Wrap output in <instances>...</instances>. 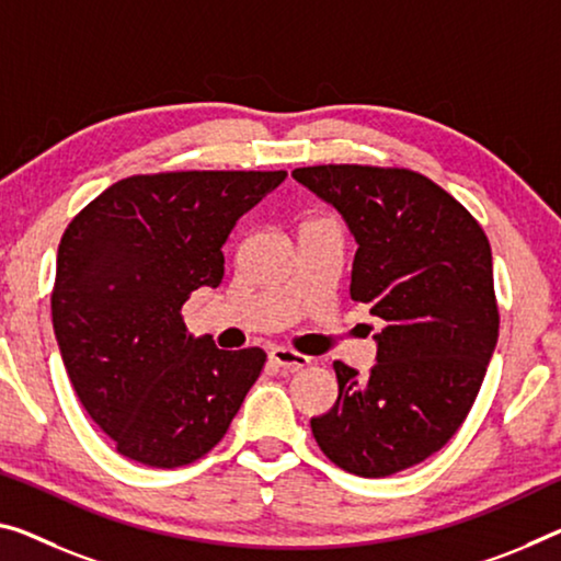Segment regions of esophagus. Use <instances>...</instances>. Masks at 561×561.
<instances>
[{"label":"esophagus","mask_w":561,"mask_h":561,"mask_svg":"<svg viewBox=\"0 0 561 561\" xmlns=\"http://www.w3.org/2000/svg\"><path fill=\"white\" fill-rule=\"evenodd\" d=\"M271 360L275 366H283L288 370H304L310 366V358L304 356V353L293 351V348H286V346H275L271 351Z\"/></svg>","instance_id":"34e87169"}]
</instances>
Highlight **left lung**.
I'll list each match as a JSON object with an SVG mask.
<instances>
[{
  "label": "left lung",
  "instance_id": "1",
  "mask_svg": "<svg viewBox=\"0 0 561 561\" xmlns=\"http://www.w3.org/2000/svg\"><path fill=\"white\" fill-rule=\"evenodd\" d=\"M293 178L348 222L351 298L386 323L368 378L335 360L339 399L310 428L335 467L391 477L449 442L484 381L499 339L489 238L456 197L407 168L313 165Z\"/></svg>",
  "mask_w": 561,
  "mask_h": 561
}]
</instances>
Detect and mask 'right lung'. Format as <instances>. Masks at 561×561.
Returning a JSON list of instances; mask_svg holds the SVG:
<instances>
[{"instance_id":"1","label":"right lung","mask_w":561,"mask_h":561,"mask_svg":"<svg viewBox=\"0 0 561 561\" xmlns=\"http://www.w3.org/2000/svg\"><path fill=\"white\" fill-rule=\"evenodd\" d=\"M283 180L286 170L133 175L67 226L51 325L77 399L117 454L175 469L226 436L265 351L193 339L180 310L220 286L232 226Z\"/></svg>"}]
</instances>
